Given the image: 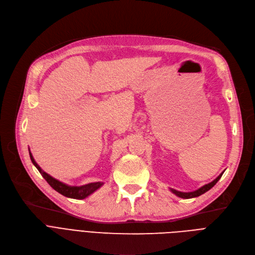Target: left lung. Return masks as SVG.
I'll use <instances>...</instances> for the list:
<instances>
[{"label": "left lung", "mask_w": 255, "mask_h": 255, "mask_svg": "<svg viewBox=\"0 0 255 255\" xmlns=\"http://www.w3.org/2000/svg\"><path fill=\"white\" fill-rule=\"evenodd\" d=\"M223 172H224V171H222V172L220 173V175H219L215 180H214L213 182H211V183H209V184H207V185H205V186H203V187H200L199 189H197V190H195V191H192V192H181V191L175 190V189H172V188H170V191H171L173 194H176L177 196H179V197H181V198L188 199V198L197 197V196H199V195L204 194L205 192L209 191V190L212 188V187L220 180V178H221L222 175H223Z\"/></svg>", "instance_id": "8db88e82"}]
</instances>
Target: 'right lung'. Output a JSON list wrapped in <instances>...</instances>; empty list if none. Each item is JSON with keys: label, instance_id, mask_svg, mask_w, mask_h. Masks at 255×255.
Instances as JSON below:
<instances>
[{"label": "right lung", "instance_id": "1", "mask_svg": "<svg viewBox=\"0 0 255 255\" xmlns=\"http://www.w3.org/2000/svg\"><path fill=\"white\" fill-rule=\"evenodd\" d=\"M30 158L32 160L33 164L36 166V168L39 170V172L41 173L42 177L46 180V182L55 189L57 192L61 193L62 195L66 196V197H70V198H75V199H84L86 197H88L90 194H92L93 192H95L97 189H99L100 187L103 185L102 182H96V183H90L87 185H83V186H69L67 184H64L58 180H56L55 178H52L51 176H49L48 173H46L45 171H43L40 167L36 161L34 160L32 153L30 152Z\"/></svg>", "mask_w": 255, "mask_h": 255}]
</instances>
